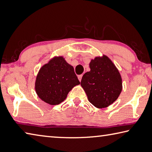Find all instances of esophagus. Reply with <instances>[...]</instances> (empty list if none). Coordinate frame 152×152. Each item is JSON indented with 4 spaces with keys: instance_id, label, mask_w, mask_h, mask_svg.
Listing matches in <instances>:
<instances>
[{
    "instance_id": "1",
    "label": "esophagus",
    "mask_w": 152,
    "mask_h": 152,
    "mask_svg": "<svg viewBox=\"0 0 152 152\" xmlns=\"http://www.w3.org/2000/svg\"><path fill=\"white\" fill-rule=\"evenodd\" d=\"M82 77H83V75H78V79H79V81H81Z\"/></svg>"
}]
</instances>
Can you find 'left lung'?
Masks as SVG:
<instances>
[{
	"instance_id": "8db88e82",
	"label": "left lung",
	"mask_w": 152,
	"mask_h": 152,
	"mask_svg": "<svg viewBox=\"0 0 152 152\" xmlns=\"http://www.w3.org/2000/svg\"><path fill=\"white\" fill-rule=\"evenodd\" d=\"M90 71L82 77L81 85L88 101L98 108H106L118 98L122 89L118 69L107 56L96 57L89 64Z\"/></svg>"
}]
</instances>
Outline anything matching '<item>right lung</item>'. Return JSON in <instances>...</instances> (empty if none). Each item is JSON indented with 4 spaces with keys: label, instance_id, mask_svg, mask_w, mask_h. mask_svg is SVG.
Masks as SVG:
<instances>
[{
    "label": "right lung",
    "instance_id": "obj_1",
    "mask_svg": "<svg viewBox=\"0 0 152 152\" xmlns=\"http://www.w3.org/2000/svg\"><path fill=\"white\" fill-rule=\"evenodd\" d=\"M79 84L73 66L62 56L55 57L39 69L35 90L43 101L56 105L64 101L69 92Z\"/></svg>",
    "mask_w": 152,
    "mask_h": 152
}]
</instances>
